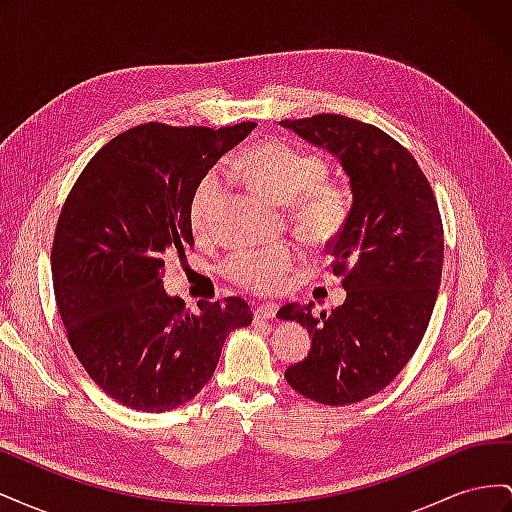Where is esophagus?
Segmentation results:
<instances>
[{
    "label": "esophagus",
    "instance_id": "esophagus-1",
    "mask_svg": "<svg viewBox=\"0 0 512 512\" xmlns=\"http://www.w3.org/2000/svg\"><path fill=\"white\" fill-rule=\"evenodd\" d=\"M277 314V305L275 303H262L254 309L256 320H273Z\"/></svg>",
    "mask_w": 512,
    "mask_h": 512
}]
</instances>
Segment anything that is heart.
I'll return each mask as SVG.
<instances>
[{"mask_svg": "<svg viewBox=\"0 0 512 512\" xmlns=\"http://www.w3.org/2000/svg\"><path fill=\"white\" fill-rule=\"evenodd\" d=\"M243 177L273 203L297 200L294 218L303 235L324 239L344 220L346 194L339 185L322 183L327 166L314 156L282 141H265L247 149L239 162ZM224 194V175L213 170L198 183L190 205V224L196 235H205ZM297 254L288 245L260 250H239L222 265L224 275L235 284L256 292H273L284 284Z\"/></svg>", "mask_w": 512, "mask_h": 512, "instance_id": "1", "label": "heart"}]
</instances>
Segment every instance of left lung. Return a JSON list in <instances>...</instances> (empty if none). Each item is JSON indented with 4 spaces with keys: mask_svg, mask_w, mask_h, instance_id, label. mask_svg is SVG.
<instances>
[{
    "mask_svg": "<svg viewBox=\"0 0 512 512\" xmlns=\"http://www.w3.org/2000/svg\"><path fill=\"white\" fill-rule=\"evenodd\" d=\"M280 126L327 149L350 181L352 205L327 247L346 301L331 312L284 305L277 318L312 335L309 354L286 369L303 397L346 406L382 391L421 344L442 280L444 230L431 185L389 134L342 115Z\"/></svg>",
    "mask_w": 512,
    "mask_h": 512,
    "instance_id": "left-lung-1",
    "label": "left lung"
}]
</instances>
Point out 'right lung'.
<instances>
[{
    "label": "right lung",
    "instance_id": "add662e5",
    "mask_svg": "<svg viewBox=\"0 0 512 512\" xmlns=\"http://www.w3.org/2000/svg\"><path fill=\"white\" fill-rule=\"evenodd\" d=\"M254 128H132L91 158L61 209L51 252L59 316L76 359L123 406L188 404L211 380L226 337L252 324L237 297L190 312L162 277L164 256L194 245L198 183Z\"/></svg>",
    "mask_w": 512,
    "mask_h": 512
}]
</instances>
